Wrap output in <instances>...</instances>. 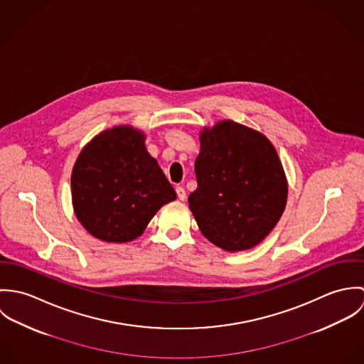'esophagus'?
<instances>
[{
	"label": "esophagus",
	"mask_w": 364,
	"mask_h": 364,
	"mask_svg": "<svg viewBox=\"0 0 364 364\" xmlns=\"http://www.w3.org/2000/svg\"><path fill=\"white\" fill-rule=\"evenodd\" d=\"M176 195H178V199H179V200H182V202L186 200V192H185V189H183L182 186H178V188H176Z\"/></svg>",
	"instance_id": "1"
}]
</instances>
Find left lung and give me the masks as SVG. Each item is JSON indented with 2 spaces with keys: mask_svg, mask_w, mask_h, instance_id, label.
Here are the masks:
<instances>
[{
  "mask_svg": "<svg viewBox=\"0 0 364 364\" xmlns=\"http://www.w3.org/2000/svg\"><path fill=\"white\" fill-rule=\"evenodd\" d=\"M198 189L188 202L203 235L237 252L273 230L286 206L287 182L272 143L258 132L224 120L200 136Z\"/></svg>",
  "mask_w": 364,
  "mask_h": 364,
  "instance_id": "1",
  "label": "left lung"
}]
</instances>
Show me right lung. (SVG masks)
Listing matches in <instances>:
<instances>
[{
	"instance_id": "add662e5",
	"label": "right lung",
	"mask_w": 364,
	"mask_h": 364,
	"mask_svg": "<svg viewBox=\"0 0 364 364\" xmlns=\"http://www.w3.org/2000/svg\"><path fill=\"white\" fill-rule=\"evenodd\" d=\"M74 211L94 237L127 242L143 234L164 205L176 199L144 134L114 127L97 136L77 158L71 175Z\"/></svg>"
}]
</instances>
